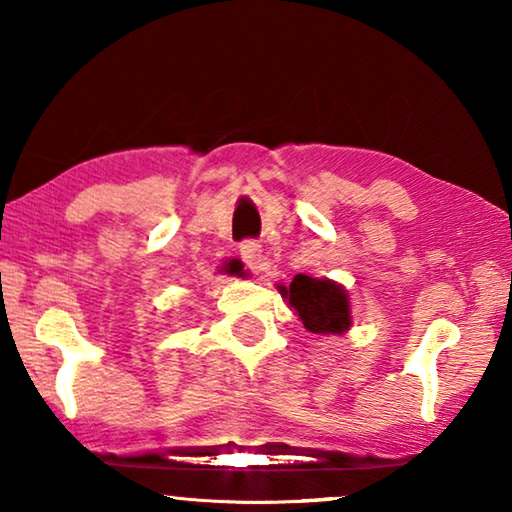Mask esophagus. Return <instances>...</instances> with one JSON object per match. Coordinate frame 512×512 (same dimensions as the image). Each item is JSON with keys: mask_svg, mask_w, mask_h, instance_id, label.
Segmentation results:
<instances>
[{"mask_svg": "<svg viewBox=\"0 0 512 512\" xmlns=\"http://www.w3.org/2000/svg\"><path fill=\"white\" fill-rule=\"evenodd\" d=\"M239 255L244 259V264L250 268V271H257L262 268V244L255 239H244L239 244Z\"/></svg>", "mask_w": 512, "mask_h": 512, "instance_id": "obj_1", "label": "esophagus"}]
</instances>
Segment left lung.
<instances>
[{"mask_svg": "<svg viewBox=\"0 0 512 512\" xmlns=\"http://www.w3.org/2000/svg\"><path fill=\"white\" fill-rule=\"evenodd\" d=\"M282 296L296 309L302 325L314 334H341L350 327V305L343 287L329 280H316L309 275H296Z\"/></svg>", "mask_w": 512, "mask_h": 512, "instance_id": "obj_1", "label": "left lung"}]
</instances>
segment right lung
I'll return each mask as SVG.
<instances>
[{"instance_id":"1","label":"right lung","mask_w":512,"mask_h":512,"mask_svg":"<svg viewBox=\"0 0 512 512\" xmlns=\"http://www.w3.org/2000/svg\"><path fill=\"white\" fill-rule=\"evenodd\" d=\"M223 271H225V273H235V275H237V273H241V264L237 262V259H232V262H228V264L223 266Z\"/></svg>"}]
</instances>
